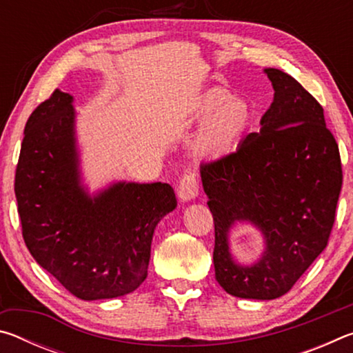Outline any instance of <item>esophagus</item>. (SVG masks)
<instances>
[{"instance_id": "1", "label": "esophagus", "mask_w": 353, "mask_h": 353, "mask_svg": "<svg viewBox=\"0 0 353 353\" xmlns=\"http://www.w3.org/2000/svg\"><path fill=\"white\" fill-rule=\"evenodd\" d=\"M199 194V179L196 176V172L188 171L187 174H183L177 185V196L179 199L187 202L194 199Z\"/></svg>"}]
</instances>
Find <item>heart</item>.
Segmentation results:
<instances>
[{
  "label": "heart",
  "mask_w": 353,
  "mask_h": 353,
  "mask_svg": "<svg viewBox=\"0 0 353 353\" xmlns=\"http://www.w3.org/2000/svg\"><path fill=\"white\" fill-rule=\"evenodd\" d=\"M191 115L204 123L198 148L205 155H223L234 149L252 119L246 101L232 98L224 88H212L196 98Z\"/></svg>",
  "instance_id": "b5f03b06"
}]
</instances>
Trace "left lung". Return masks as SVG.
<instances>
[{
    "mask_svg": "<svg viewBox=\"0 0 353 353\" xmlns=\"http://www.w3.org/2000/svg\"><path fill=\"white\" fill-rule=\"evenodd\" d=\"M274 101L236 151L201 165L214 223V277L229 294L271 301L288 292L325 249L343 187L338 143L324 109L294 77L266 68ZM236 220L259 226L265 252L254 265L230 255Z\"/></svg>",
    "mask_w": 353,
    "mask_h": 353,
    "instance_id": "obj_1",
    "label": "left lung"
}]
</instances>
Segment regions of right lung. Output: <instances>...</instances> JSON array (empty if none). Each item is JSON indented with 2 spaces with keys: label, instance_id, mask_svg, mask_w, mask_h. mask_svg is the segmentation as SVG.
Instances as JSON below:
<instances>
[{
  "label": "right lung",
  "instance_id": "obj_1",
  "mask_svg": "<svg viewBox=\"0 0 353 353\" xmlns=\"http://www.w3.org/2000/svg\"><path fill=\"white\" fill-rule=\"evenodd\" d=\"M71 103L54 90L26 123L15 171L23 238L73 296L119 297L145 282L155 225L176 194L162 182H117L92 198L81 185Z\"/></svg>",
  "mask_w": 353,
  "mask_h": 353
}]
</instances>
